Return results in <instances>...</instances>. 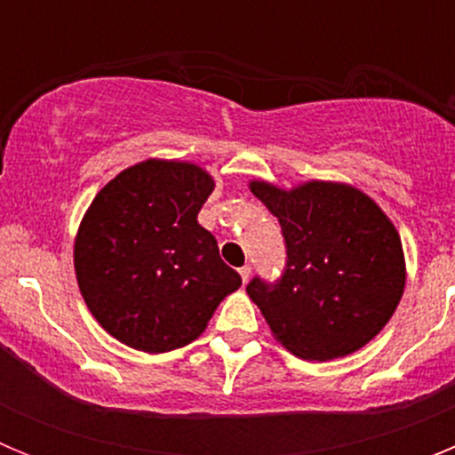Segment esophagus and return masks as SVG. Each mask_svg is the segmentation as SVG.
<instances>
[{
  "mask_svg": "<svg viewBox=\"0 0 455 455\" xmlns=\"http://www.w3.org/2000/svg\"><path fill=\"white\" fill-rule=\"evenodd\" d=\"M239 275H241V280H243V284H246L248 277H251V267H248V264H246V267H241Z\"/></svg>",
  "mask_w": 455,
  "mask_h": 455,
  "instance_id": "34e87169",
  "label": "esophagus"
}]
</instances>
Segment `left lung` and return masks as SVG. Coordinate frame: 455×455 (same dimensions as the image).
Here are the masks:
<instances>
[{
  "mask_svg": "<svg viewBox=\"0 0 455 455\" xmlns=\"http://www.w3.org/2000/svg\"><path fill=\"white\" fill-rule=\"evenodd\" d=\"M251 191L283 225L287 268L275 284L246 287L271 335L303 360L328 363L363 348L392 319L405 289L401 236L367 193L309 180Z\"/></svg>",
  "mask_w": 455,
  "mask_h": 455,
  "instance_id": "1",
  "label": "left lung"
}]
</instances>
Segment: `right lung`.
Wrapping results in <instances>:
<instances>
[{
	"instance_id": "1",
	"label": "right lung",
	"mask_w": 455,
	"mask_h": 455,
	"mask_svg": "<svg viewBox=\"0 0 455 455\" xmlns=\"http://www.w3.org/2000/svg\"><path fill=\"white\" fill-rule=\"evenodd\" d=\"M214 178L146 159L104 184L75 236V275L91 315L124 347L166 353L198 339L241 277L198 223Z\"/></svg>"
}]
</instances>
